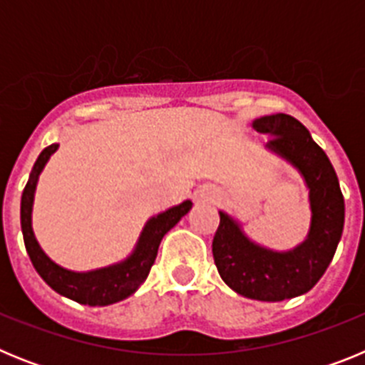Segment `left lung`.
<instances>
[{
  "label": "left lung",
  "instance_id": "8db88e82",
  "mask_svg": "<svg viewBox=\"0 0 365 365\" xmlns=\"http://www.w3.org/2000/svg\"><path fill=\"white\" fill-rule=\"evenodd\" d=\"M252 128L270 138L267 151L302 175L309 190V232L291 250H274L250 240L234 215L219 210L212 252L232 291L257 302H282L309 292L324 276L340 243L346 205L333 164L302 122L276 113L252 120Z\"/></svg>",
  "mask_w": 365,
  "mask_h": 365
}]
</instances>
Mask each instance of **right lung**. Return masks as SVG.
I'll list each match as a JSON object with an SVG mask.
<instances>
[{
  "label": "right lung",
  "instance_id": "1",
  "mask_svg": "<svg viewBox=\"0 0 365 365\" xmlns=\"http://www.w3.org/2000/svg\"><path fill=\"white\" fill-rule=\"evenodd\" d=\"M58 146L60 144H51L41 151L34 166H32L27 186L24 190V195H21V232H24L29 257H31L32 265L41 276V279L58 294L66 296L73 302L91 305V307H96V305L104 307V305L122 302L146 282L151 265L157 257L160 241L180 219L192 210V201H182L180 205L172 206V208L148 219L131 254L118 263L86 270V272L66 269V267L54 263L43 252V248L40 247L34 230H32V205H34L38 179L43 172L45 164L49 163L51 155L58 150Z\"/></svg>",
  "mask_w": 365,
  "mask_h": 365
}]
</instances>
